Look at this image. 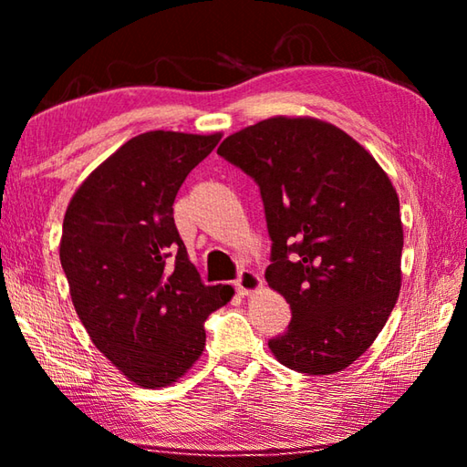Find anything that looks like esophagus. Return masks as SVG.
<instances>
[{
  "label": "esophagus",
  "mask_w": 467,
  "mask_h": 467,
  "mask_svg": "<svg viewBox=\"0 0 467 467\" xmlns=\"http://www.w3.org/2000/svg\"><path fill=\"white\" fill-rule=\"evenodd\" d=\"M234 288L241 296H249V295H253V292H257L259 288H262V278H259V275L251 270H241L239 278L234 280Z\"/></svg>",
  "instance_id": "esophagus-1"
}]
</instances>
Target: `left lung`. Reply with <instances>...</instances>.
<instances>
[{
	"mask_svg": "<svg viewBox=\"0 0 467 467\" xmlns=\"http://www.w3.org/2000/svg\"><path fill=\"white\" fill-rule=\"evenodd\" d=\"M218 154L255 181L272 239L265 280L292 321L267 346L284 367L331 375L375 342L401 282L400 200L358 141L309 117H272Z\"/></svg>",
	"mask_w": 467,
	"mask_h": 467,
	"instance_id": "obj_1",
	"label": "left lung"
}]
</instances>
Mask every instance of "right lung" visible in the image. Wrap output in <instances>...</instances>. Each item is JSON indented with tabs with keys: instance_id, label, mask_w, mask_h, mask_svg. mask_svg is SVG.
<instances>
[{
	"instance_id": "right-lung-1",
	"label": "right lung",
	"mask_w": 467,
	"mask_h": 467,
	"mask_svg": "<svg viewBox=\"0 0 467 467\" xmlns=\"http://www.w3.org/2000/svg\"><path fill=\"white\" fill-rule=\"evenodd\" d=\"M220 138H131L84 181L63 218L59 259L78 317L94 346L150 389L193 367L205 319L234 295L205 286L172 218L179 187Z\"/></svg>"
}]
</instances>
